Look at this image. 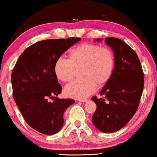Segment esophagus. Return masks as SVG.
Masks as SVG:
<instances>
[{
    "label": "esophagus",
    "mask_w": 157,
    "mask_h": 157,
    "mask_svg": "<svg viewBox=\"0 0 157 157\" xmlns=\"http://www.w3.org/2000/svg\"><path fill=\"white\" fill-rule=\"evenodd\" d=\"M88 101V99L86 98H80L78 99V101H81V102H87Z\"/></svg>",
    "instance_id": "obj_1"
}]
</instances>
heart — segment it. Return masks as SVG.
<instances>
[{"mask_svg":"<svg viewBox=\"0 0 157 157\" xmlns=\"http://www.w3.org/2000/svg\"><path fill=\"white\" fill-rule=\"evenodd\" d=\"M115 65L114 55L109 48L93 43H82L69 51L67 60L59 59L55 62L54 73L59 80L70 82L79 71L80 80L65 88V93L72 98H85L102 87L112 77Z\"/></svg>","mask_w":157,"mask_h":157,"instance_id":"1","label":"heart"}]
</instances>
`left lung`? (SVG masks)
<instances>
[{
	"instance_id": "left-lung-1",
	"label": "left lung",
	"mask_w": 157,
	"mask_h": 157,
	"mask_svg": "<svg viewBox=\"0 0 157 157\" xmlns=\"http://www.w3.org/2000/svg\"><path fill=\"white\" fill-rule=\"evenodd\" d=\"M105 43L114 51L115 65L112 77L100 92L104 97L91 98L97 106L92 121L98 130L110 133L125 126L136 114L144 74L136 53L127 43L116 37H107Z\"/></svg>"
}]
</instances>
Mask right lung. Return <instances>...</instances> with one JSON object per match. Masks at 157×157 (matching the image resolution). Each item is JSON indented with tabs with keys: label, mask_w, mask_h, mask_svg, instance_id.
Segmentation results:
<instances>
[{
	"label": "right lung",
	"mask_w": 157,
	"mask_h": 157,
	"mask_svg": "<svg viewBox=\"0 0 157 157\" xmlns=\"http://www.w3.org/2000/svg\"><path fill=\"white\" fill-rule=\"evenodd\" d=\"M80 40L69 37L39 41L24 51L13 67V99L26 122L41 133L58 132L64 124L65 111L75 101L57 97L62 87L54 73V64Z\"/></svg>",
	"instance_id": "right-lung-1"
}]
</instances>
